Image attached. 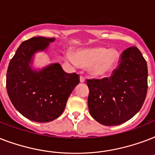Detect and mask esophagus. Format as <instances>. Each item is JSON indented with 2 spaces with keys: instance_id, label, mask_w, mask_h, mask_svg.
<instances>
[{
  "instance_id": "1",
  "label": "esophagus",
  "mask_w": 155,
  "mask_h": 155,
  "mask_svg": "<svg viewBox=\"0 0 155 155\" xmlns=\"http://www.w3.org/2000/svg\"><path fill=\"white\" fill-rule=\"evenodd\" d=\"M80 82L81 83H84V82H85V78L84 77V76H83V75H81V76H80Z\"/></svg>"
}]
</instances>
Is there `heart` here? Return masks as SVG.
I'll use <instances>...</instances> for the list:
<instances>
[{
  "instance_id": "heart-1",
  "label": "heart",
  "mask_w": 155,
  "mask_h": 155,
  "mask_svg": "<svg viewBox=\"0 0 155 155\" xmlns=\"http://www.w3.org/2000/svg\"><path fill=\"white\" fill-rule=\"evenodd\" d=\"M66 60L74 67L82 64L89 67L90 72L95 76H103L113 70L119 59V53L115 49L96 47L80 50L76 55L70 51L66 52Z\"/></svg>"
}]
</instances>
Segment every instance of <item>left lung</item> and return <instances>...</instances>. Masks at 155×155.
Masks as SVG:
<instances>
[{
    "mask_svg": "<svg viewBox=\"0 0 155 155\" xmlns=\"http://www.w3.org/2000/svg\"><path fill=\"white\" fill-rule=\"evenodd\" d=\"M147 61L137 47L124 51L109 78L87 80V104L92 117L104 125L127 121L141 109L147 92Z\"/></svg>",
    "mask_w": 155,
    "mask_h": 155,
    "instance_id": "1",
    "label": "left lung"
}]
</instances>
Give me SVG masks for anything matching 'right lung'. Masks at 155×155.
<instances>
[{
  "label": "right lung",
  "mask_w": 155,
  "mask_h": 155,
  "mask_svg": "<svg viewBox=\"0 0 155 155\" xmlns=\"http://www.w3.org/2000/svg\"><path fill=\"white\" fill-rule=\"evenodd\" d=\"M54 40L34 37L24 41L7 70L6 87L11 102L21 115L36 122H49L58 118L80 83L79 75L65 72L58 63L38 71L31 68L34 54L45 51Z\"/></svg>",
  "instance_id": "add662e5"
}]
</instances>
